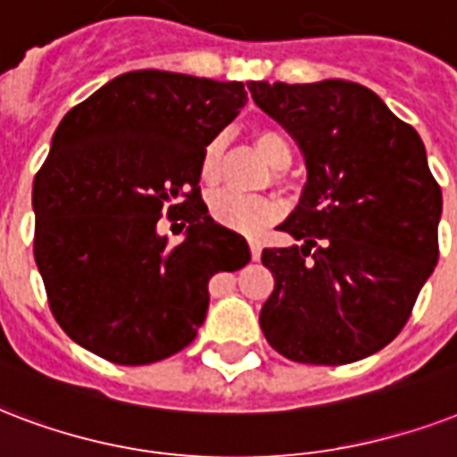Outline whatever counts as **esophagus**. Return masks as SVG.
Wrapping results in <instances>:
<instances>
[{
  "label": "esophagus",
  "instance_id": "1",
  "mask_svg": "<svg viewBox=\"0 0 457 457\" xmlns=\"http://www.w3.org/2000/svg\"><path fill=\"white\" fill-rule=\"evenodd\" d=\"M247 245H250V254H253V260L254 262L260 260V254H262L260 240H257V238H247Z\"/></svg>",
  "mask_w": 457,
  "mask_h": 457
}]
</instances>
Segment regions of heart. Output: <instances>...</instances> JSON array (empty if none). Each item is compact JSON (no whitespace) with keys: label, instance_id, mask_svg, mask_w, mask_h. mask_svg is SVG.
<instances>
[{"label":"heart","instance_id":"1","mask_svg":"<svg viewBox=\"0 0 457 457\" xmlns=\"http://www.w3.org/2000/svg\"><path fill=\"white\" fill-rule=\"evenodd\" d=\"M254 147L274 169H286L291 164L293 150L278 130L262 129L254 133ZM224 150L226 140L221 136L212 137L200 159V180L204 186H217L224 176ZM210 217L219 224L236 228V231H257L271 219L281 214V203L269 195H247L238 190H217L207 200Z\"/></svg>","mask_w":457,"mask_h":457}]
</instances>
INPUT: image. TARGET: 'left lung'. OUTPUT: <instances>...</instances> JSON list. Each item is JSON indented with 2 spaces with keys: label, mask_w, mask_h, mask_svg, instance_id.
<instances>
[{
  "label": "left lung",
  "mask_w": 457,
  "mask_h": 457,
  "mask_svg": "<svg viewBox=\"0 0 457 457\" xmlns=\"http://www.w3.org/2000/svg\"><path fill=\"white\" fill-rule=\"evenodd\" d=\"M305 154L298 207L264 247L269 345L293 362L348 364L401 334L438 260L441 188L417 130L350 80L247 83Z\"/></svg>",
  "instance_id": "1"
}]
</instances>
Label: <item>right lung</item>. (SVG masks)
Here are the masks:
<instances>
[{
  "instance_id": "right-lung-1",
  "label": "right lung",
  "mask_w": 457,
  "mask_h": 457,
  "mask_svg": "<svg viewBox=\"0 0 457 457\" xmlns=\"http://www.w3.org/2000/svg\"><path fill=\"white\" fill-rule=\"evenodd\" d=\"M247 102L243 83L130 71L63 116L35 176L33 253L69 338L116 364L183 350L203 327L210 278L250 262L240 233L200 195V159ZM183 218L169 246L156 221Z\"/></svg>"
}]
</instances>
